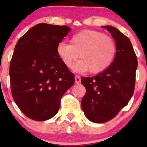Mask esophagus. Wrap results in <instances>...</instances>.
Masks as SVG:
<instances>
[{
  "label": "esophagus",
  "mask_w": 147,
  "mask_h": 147,
  "mask_svg": "<svg viewBox=\"0 0 147 147\" xmlns=\"http://www.w3.org/2000/svg\"><path fill=\"white\" fill-rule=\"evenodd\" d=\"M75 82H76V84H80V82H81V79H80V77L79 76H75Z\"/></svg>",
  "instance_id": "1"
}]
</instances>
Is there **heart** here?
Returning <instances> with one entry per match:
<instances>
[{
    "label": "heart",
    "mask_w": 147,
    "mask_h": 147,
    "mask_svg": "<svg viewBox=\"0 0 147 147\" xmlns=\"http://www.w3.org/2000/svg\"><path fill=\"white\" fill-rule=\"evenodd\" d=\"M70 44L60 42L57 52L65 65L76 72H85L89 70L91 74H100L110 67L117 53V45L112 37L95 30H83L73 35Z\"/></svg>",
    "instance_id": "heart-1"
}]
</instances>
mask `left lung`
<instances>
[{
    "instance_id": "obj_1",
    "label": "left lung",
    "mask_w": 147,
    "mask_h": 147,
    "mask_svg": "<svg viewBox=\"0 0 147 147\" xmlns=\"http://www.w3.org/2000/svg\"><path fill=\"white\" fill-rule=\"evenodd\" d=\"M117 45V53L106 71L93 77H82L86 93L81 102L85 116L94 123H105L116 116L134 93L137 57L130 40L116 28L103 26Z\"/></svg>"
}]
</instances>
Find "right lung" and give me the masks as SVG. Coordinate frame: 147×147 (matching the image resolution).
<instances>
[{
	"mask_svg": "<svg viewBox=\"0 0 147 147\" xmlns=\"http://www.w3.org/2000/svg\"><path fill=\"white\" fill-rule=\"evenodd\" d=\"M71 28L40 23L30 28L15 45L9 66L12 97L29 119L45 121L60 107L63 94L74 84L72 74L57 48Z\"/></svg>",
	"mask_w": 147,
	"mask_h": 147,
	"instance_id": "1",
	"label": "right lung"
}]
</instances>
